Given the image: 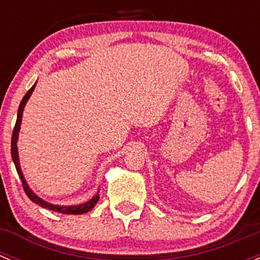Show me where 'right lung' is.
Masks as SVG:
<instances>
[{"label": "right lung", "mask_w": 260, "mask_h": 260, "mask_svg": "<svg viewBox=\"0 0 260 260\" xmlns=\"http://www.w3.org/2000/svg\"><path fill=\"white\" fill-rule=\"evenodd\" d=\"M36 86V83L34 84L32 86H31L30 90L27 91V93L25 94V96L22 98V101H21L20 103V107H18V111H17V119H16V124H15V128H14V133H12V138H11V156H12V161H14L15 164V167H16V171L18 174V176H20L21 179V182H22V186H23V190H25L26 195L28 196V199H30L32 203H35L36 205L41 206V208L44 209H48V210H51V211H55V212H61V214H74V215H80V214H85V212L90 211L91 209L95 206V204L98 203L99 200V190L98 192L95 193V195L93 196V198L90 199L89 201H86V203H83V204H79V205H54V204L51 203H48V201H45L44 199L39 198L38 195H36L35 192H34L32 190H31V187L28 186V183L26 182L25 180V176H23L22 174V170H21V166H20V158H18V149H17V141H18V133H20V127H21V122H22V113H23V109H25V106L26 103H27V101L30 99L31 94H32L34 89H35Z\"/></svg>", "instance_id": "right-lung-1"}]
</instances>
